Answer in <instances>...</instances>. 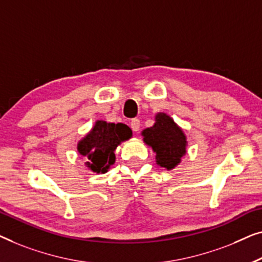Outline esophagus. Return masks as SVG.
Wrapping results in <instances>:
<instances>
[{"mask_svg":"<svg viewBox=\"0 0 262 262\" xmlns=\"http://www.w3.org/2000/svg\"><path fill=\"white\" fill-rule=\"evenodd\" d=\"M130 127L133 132L138 133L140 129V120L139 119H133L132 122H130Z\"/></svg>","mask_w":262,"mask_h":262,"instance_id":"1","label":"esophagus"}]
</instances>
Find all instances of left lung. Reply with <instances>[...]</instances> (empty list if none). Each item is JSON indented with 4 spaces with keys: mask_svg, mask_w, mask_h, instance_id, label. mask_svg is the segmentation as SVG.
Instances as JSON below:
<instances>
[{
    "mask_svg": "<svg viewBox=\"0 0 262 262\" xmlns=\"http://www.w3.org/2000/svg\"><path fill=\"white\" fill-rule=\"evenodd\" d=\"M141 134L146 145L152 147L156 153L157 164L168 171L174 168L185 156L186 136L167 114L158 113L154 126L146 128Z\"/></svg>",
    "mask_w": 262,
    "mask_h": 262,
    "instance_id": "obj_1",
    "label": "left lung"
}]
</instances>
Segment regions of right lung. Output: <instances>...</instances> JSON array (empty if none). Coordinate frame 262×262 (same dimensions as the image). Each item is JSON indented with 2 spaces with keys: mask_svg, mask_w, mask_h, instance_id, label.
I'll use <instances>...</instances> for the list:
<instances>
[{
  "mask_svg": "<svg viewBox=\"0 0 262 262\" xmlns=\"http://www.w3.org/2000/svg\"><path fill=\"white\" fill-rule=\"evenodd\" d=\"M132 129L123 123L96 121L88 134L77 145L80 156L85 158L86 167L95 173L108 172L115 163V149L122 141L130 139Z\"/></svg>",
  "mask_w": 262,
  "mask_h": 262,
  "instance_id": "obj_1",
  "label": "right lung"
}]
</instances>
